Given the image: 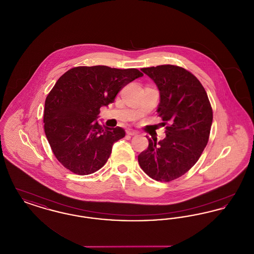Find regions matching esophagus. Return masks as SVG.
<instances>
[{"mask_svg":"<svg viewBox=\"0 0 254 254\" xmlns=\"http://www.w3.org/2000/svg\"><path fill=\"white\" fill-rule=\"evenodd\" d=\"M126 132H127V135H131V136H133V135H137V134H138V133L136 132V131H134L132 129H127V130H126Z\"/></svg>","mask_w":254,"mask_h":254,"instance_id":"obj_1","label":"esophagus"}]
</instances>
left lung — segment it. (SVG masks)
<instances>
[{
  "label": "left lung",
  "mask_w": 254,
  "mask_h": 254,
  "mask_svg": "<svg viewBox=\"0 0 254 254\" xmlns=\"http://www.w3.org/2000/svg\"><path fill=\"white\" fill-rule=\"evenodd\" d=\"M159 88L158 116L166 127V138L157 143L149 139L148 147L138 156L141 169L152 179L173 181L193 167L208 142L212 108L204 86L189 70L178 65L145 67Z\"/></svg>",
  "instance_id": "1"
}]
</instances>
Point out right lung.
I'll use <instances>...</instances> for the list:
<instances>
[{"label": "right lung", "mask_w": 254, "mask_h": 254, "mask_svg": "<svg viewBox=\"0 0 254 254\" xmlns=\"http://www.w3.org/2000/svg\"><path fill=\"white\" fill-rule=\"evenodd\" d=\"M143 75L136 68L94 65L73 67L58 79L46 99L44 128L52 152L65 169L87 175L104 167L112 145L126 132L120 127H103L96 121L100 109Z\"/></svg>", "instance_id": "right-lung-1"}]
</instances>
